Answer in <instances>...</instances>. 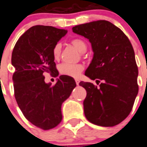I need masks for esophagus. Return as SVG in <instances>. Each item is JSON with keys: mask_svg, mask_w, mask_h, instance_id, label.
Here are the masks:
<instances>
[{"mask_svg": "<svg viewBox=\"0 0 147 147\" xmlns=\"http://www.w3.org/2000/svg\"><path fill=\"white\" fill-rule=\"evenodd\" d=\"M75 82H76V84H77V85H78L79 83H80V81H79L78 79H75Z\"/></svg>", "mask_w": 147, "mask_h": 147, "instance_id": "34e87169", "label": "esophagus"}]
</instances>
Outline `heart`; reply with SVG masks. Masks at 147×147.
<instances>
[{
  "instance_id": "heart-1",
  "label": "heart",
  "mask_w": 147,
  "mask_h": 147,
  "mask_svg": "<svg viewBox=\"0 0 147 147\" xmlns=\"http://www.w3.org/2000/svg\"><path fill=\"white\" fill-rule=\"evenodd\" d=\"M71 43L76 49L81 53H85L87 51L86 42L81 38H74L71 41ZM61 44L56 43L52 49V55L55 59H59L61 55ZM84 66L82 64H70V63H62L59 65V72L62 75L69 76L71 78H78L83 71Z\"/></svg>"
}]
</instances>
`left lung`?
Returning <instances> with one entry per match:
<instances>
[{
	"label": "left lung",
	"instance_id": "8db88e82",
	"mask_svg": "<svg viewBox=\"0 0 147 147\" xmlns=\"http://www.w3.org/2000/svg\"><path fill=\"white\" fill-rule=\"evenodd\" d=\"M73 32L88 38L93 57L85 75L99 86L81 82L87 95L84 105L86 119L93 124L113 127L131 111L138 92V70L135 51L127 35L107 20L74 27Z\"/></svg>",
	"mask_w": 147,
	"mask_h": 147
}]
</instances>
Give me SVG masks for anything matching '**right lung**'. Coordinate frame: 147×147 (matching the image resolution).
Returning <instances> with one entry per match:
<instances>
[{
  "label": "right lung",
  "instance_id": "add662e5",
  "mask_svg": "<svg viewBox=\"0 0 147 147\" xmlns=\"http://www.w3.org/2000/svg\"><path fill=\"white\" fill-rule=\"evenodd\" d=\"M66 33L52 26H33L20 37L12 54L16 100L25 118L43 130L60 123L62 103L76 87L69 76L61 75L53 86L44 81V72L59 76L52 49Z\"/></svg>",
  "mask_w": 147,
  "mask_h": 147
}]
</instances>
